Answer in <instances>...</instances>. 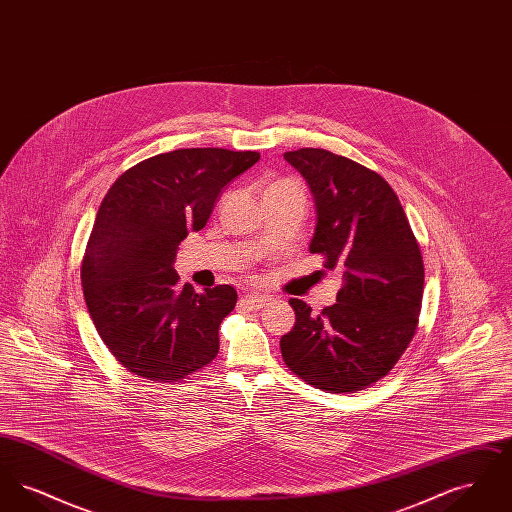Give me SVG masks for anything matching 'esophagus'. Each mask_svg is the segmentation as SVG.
Listing matches in <instances>:
<instances>
[{"label":"esophagus","mask_w":512,"mask_h":512,"mask_svg":"<svg viewBox=\"0 0 512 512\" xmlns=\"http://www.w3.org/2000/svg\"><path fill=\"white\" fill-rule=\"evenodd\" d=\"M268 299L265 295H253V293H247L244 299H242V305L247 307L249 311H259L267 305Z\"/></svg>","instance_id":"1"}]
</instances>
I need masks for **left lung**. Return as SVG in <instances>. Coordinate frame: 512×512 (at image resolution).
Listing matches in <instances>:
<instances>
[{"label": "left lung", "mask_w": 512, "mask_h": 512, "mask_svg": "<svg viewBox=\"0 0 512 512\" xmlns=\"http://www.w3.org/2000/svg\"><path fill=\"white\" fill-rule=\"evenodd\" d=\"M284 159L303 174L317 203L311 253L341 268L338 303L313 315L301 299L284 363L326 393H357L380 382L413 340L424 292V263L413 228L390 184L326 149L301 147Z\"/></svg>", "instance_id": "obj_1"}]
</instances>
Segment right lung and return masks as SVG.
<instances>
[{
	"label": "right lung",
	"instance_id": "add662e5",
	"mask_svg": "<svg viewBox=\"0 0 512 512\" xmlns=\"http://www.w3.org/2000/svg\"><path fill=\"white\" fill-rule=\"evenodd\" d=\"M259 159L220 147L159 153L122 172L103 197L80 278L99 338L128 372L178 384L217 357L220 322L238 293L226 284L195 293L178 284L172 263L220 190Z\"/></svg>",
	"mask_w": 512,
	"mask_h": 512
}]
</instances>
